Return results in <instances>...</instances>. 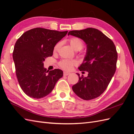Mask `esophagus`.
I'll use <instances>...</instances> for the list:
<instances>
[{
    "mask_svg": "<svg viewBox=\"0 0 134 134\" xmlns=\"http://www.w3.org/2000/svg\"><path fill=\"white\" fill-rule=\"evenodd\" d=\"M70 73L69 72H67V71H64V73H63V74H64V76H67V75H69Z\"/></svg>",
    "mask_w": 134,
    "mask_h": 134,
    "instance_id": "esophagus-1",
    "label": "esophagus"
}]
</instances>
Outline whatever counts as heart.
I'll return each mask as SVG.
<instances>
[{"instance_id": "b5f03b06", "label": "heart", "mask_w": 134, "mask_h": 134, "mask_svg": "<svg viewBox=\"0 0 134 134\" xmlns=\"http://www.w3.org/2000/svg\"><path fill=\"white\" fill-rule=\"evenodd\" d=\"M68 42L70 43L71 47L75 51L80 50L83 47V42L82 40L78 37H71L68 40ZM60 46V43H56L54 48V52H56L58 51ZM77 64L76 61L74 60H68L63 59L61 60L59 63V66L65 70H70L72 69L73 66H75Z\"/></svg>"}]
</instances>
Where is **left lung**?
I'll use <instances>...</instances> for the list:
<instances>
[{
	"label": "left lung",
	"instance_id": "8db88e82",
	"mask_svg": "<svg viewBox=\"0 0 134 134\" xmlns=\"http://www.w3.org/2000/svg\"><path fill=\"white\" fill-rule=\"evenodd\" d=\"M82 39L87 44V53L80 71H87V77L79 76L78 82L72 87V91L84 100L100 96L106 90L116 69L117 52L114 43L99 30L88 28L69 32Z\"/></svg>",
	"mask_w": 134,
	"mask_h": 134
}]
</instances>
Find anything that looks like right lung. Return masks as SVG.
Segmentation results:
<instances>
[{"label": "right lung", "instance_id": "obj_1", "mask_svg": "<svg viewBox=\"0 0 134 134\" xmlns=\"http://www.w3.org/2000/svg\"><path fill=\"white\" fill-rule=\"evenodd\" d=\"M68 31L35 28L25 32L16 41L13 52L16 76L20 87L28 96L39 99L49 94L63 71H48L43 67L46 58Z\"/></svg>", "mask_w": 134, "mask_h": 134}]
</instances>
